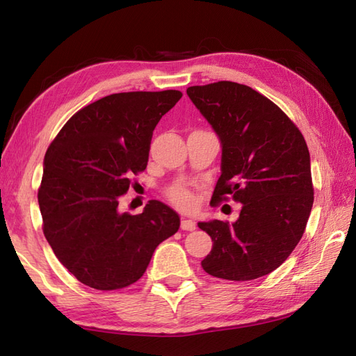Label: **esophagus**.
<instances>
[{
    "label": "esophagus",
    "mask_w": 356,
    "mask_h": 356,
    "mask_svg": "<svg viewBox=\"0 0 356 356\" xmlns=\"http://www.w3.org/2000/svg\"><path fill=\"white\" fill-rule=\"evenodd\" d=\"M180 228H182L184 231H194L195 229V222L194 220H188V218H182Z\"/></svg>",
    "instance_id": "esophagus-1"
}]
</instances>
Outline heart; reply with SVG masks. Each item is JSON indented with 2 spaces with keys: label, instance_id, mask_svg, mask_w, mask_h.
Listing matches in <instances>:
<instances>
[{
  "label": "heart",
  "instance_id": "heart-1",
  "mask_svg": "<svg viewBox=\"0 0 356 356\" xmlns=\"http://www.w3.org/2000/svg\"><path fill=\"white\" fill-rule=\"evenodd\" d=\"M166 197L170 199L172 205H176L180 209H193L195 207V194L190 190V188L182 186V185H176L171 186L168 191H166Z\"/></svg>",
  "mask_w": 356,
  "mask_h": 356
}]
</instances>
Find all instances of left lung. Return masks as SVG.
Wrapping results in <instances>:
<instances>
[{"mask_svg": "<svg viewBox=\"0 0 356 356\" xmlns=\"http://www.w3.org/2000/svg\"><path fill=\"white\" fill-rule=\"evenodd\" d=\"M222 140V174L211 205L241 203L232 225L200 222L214 245L209 275L246 282L270 274L298 245L314 205L311 156L286 113L251 87L231 81L186 88Z\"/></svg>", "mask_w": 356, "mask_h": 356, "instance_id": "left-lung-1", "label": "left lung"}]
</instances>
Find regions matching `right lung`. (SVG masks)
I'll return each mask as SVG.
<instances>
[{
    "label": "right lung",
    "instance_id": "1",
    "mask_svg": "<svg viewBox=\"0 0 356 356\" xmlns=\"http://www.w3.org/2000/svg\"><path fill=\"white\" fill-rule=\"evenodd\" d=\"M179 90L105 96L67 120L44 157L38 203L42 231L69 272L97 291L133 284L180 217L159 200L142 214L119 213V199L145 171L159 120Z\"/></svg>",
    "mask_w": 356,
    "mask_h": 356
}]
</instances>
